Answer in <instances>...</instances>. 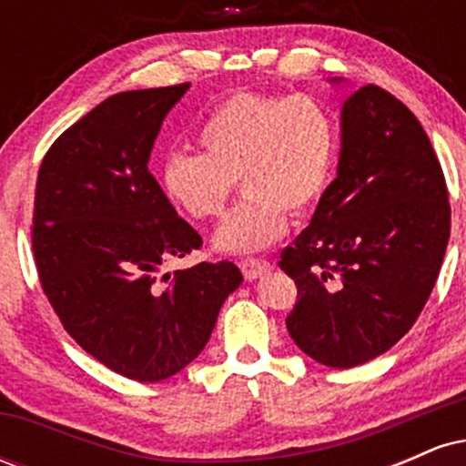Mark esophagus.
I'll return each mask as SVG.
<instances>
[{
	"mask_svg": "<svg viewBox=\"0 0 466 466\" xmlns=\"http://www.w3.org/2000/svg\"><path fill=\"white\" fill-rule=\"evenodd\" d=\"M238 267H240V271H243L245 280H256V278H260L271 269L269 260H265V258H240Z\"/></svg>",
	"mask_w": 466,
	"mask_h": 466,
	"instance_id": "34e87169",
	"label": "esophagus"
}]
</instances>
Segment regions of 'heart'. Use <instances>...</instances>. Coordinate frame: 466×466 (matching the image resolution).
I'll return each mask as SVG.
<instances>
[{
  "label": "heart",
  "mask_w": 466,
  "mask_h": 466,
  "mask_svg": "<svg viewBox=\"0 0 466 466\" xmlns=\"http://www.w3.org/2000/svg\"><path fill=\"white\" fill-rule=\"evenodd\" d=\"M201 153L164 159L166 199L192 221L226 210L237 181L245 199L217 229L228 254H251L287 232L289 212L313 210L329 190L337 159V125L311 94L238 92L203 120Z\"/></svg>",
  "instance_id": "1"
}]
</instances>
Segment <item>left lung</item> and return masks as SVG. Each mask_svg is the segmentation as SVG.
<instances>
[{"mask_svg":"<svg viewBox=\"0 0 466 466\" xmlns=\"http://www.w3.org/2000/svg\"><path fill=\"white\" fill-rule=\"evenodd\" d=\"M449 228L445 175L425 129L399 98L363 85L341 106L337 177L278 263L298 287L287 315L298 349L330 368L392 349L436 285Z\"/></svg>","mask_w":466,"mask_h":466,"instance_id":"obj_1","label":"left lung"}]
</instances>
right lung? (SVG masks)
<instances>
[{"mask_svg": "<svg viewBox=\"0 0 466 466\" xmlns=\"http://www.w3.org/2000/svg\"><path fill=\"white\" fill-rule=\"evenodd\" d=\"M188 87L109 96L56 137L36 177L32 251L47 300L80 349L142 383L188 366L243 282L229 260L159 278L203 243L148 170L159 127Z\"/></svg>", "mask_w": 466, "mask_h": 466, "instance_id": "1", "label": "right lung"}]
</instances>
